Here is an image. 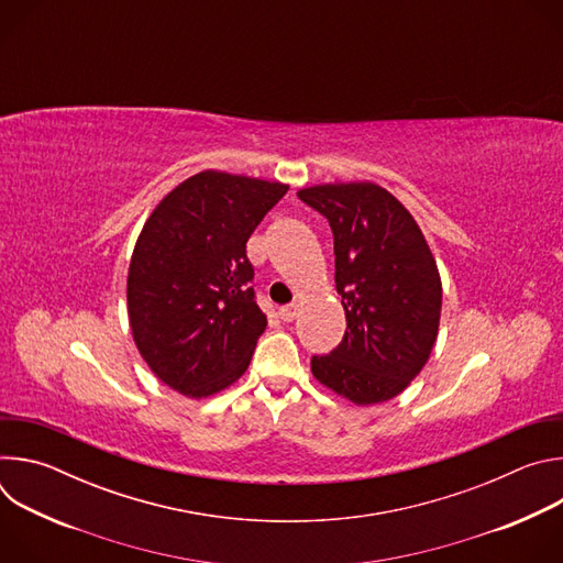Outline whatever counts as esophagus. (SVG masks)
Masks as SVG:
<instances>
[{"label":"esophagus","mask_w":563,"mask_h":563,"mask_svg":"<svg viewBox=\"0 0 563 563\" xmlns=\"http://www.w3.org/2000/svg\"><path fill=\"white\" fill-rule=\"evenodd\" d=\"M278 316L285 320V323H291V320L298 316V305H296V302L283 305V307L278 309Z\"/></svg>","instance_id":"obj_1"}]
</instances>
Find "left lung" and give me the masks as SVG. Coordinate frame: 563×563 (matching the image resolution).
<instances>
[{
  "instance_id": "8db88e82",
  "label": "left lung",
  "mask_w": 563,
  "mask_h": 563,
  "mask_svg": "<svg viewBox=\"0 0 563 563\" xmlns=\"http://www.w3.org/2000/svg\"><path fill=\"white\" fill-rule=\"evenodd\" d=\"M298 198L334 233L343 341L311 356L313 376L356 406L383 404L423 369L441 318V278L426 238L391 194L372 183L318 185Z\"/></svg>"
}]
</instances>
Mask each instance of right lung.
I'll use <instances>...</instances> for the list:
<instances>
[{"instance_id": "obj_1", "label": "right lung", "mask_w": 563, "mask_h": 563, "mask_svg": "<svg viewBox=\"0 0 563 563\" xmlns=\"http://www.w3.org/2000/svg\"><path fill=\"white\" fill-rule=\"evenodd\" d=\"M287 189L202 172L146 220L126 280L131 332L153 374L180 394H216L250 367L267 316L247 240Z\"/></svg>"}]
</instances>
